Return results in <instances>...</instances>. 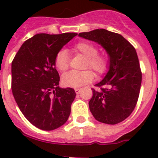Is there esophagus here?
<instances>
[{
    "instance_id": "34e87169",
    "label": "esophagus",
    "mask_w": 158,
    "mask_h": 158,
    "mask_svg": "<svg viewBox=\"0 0 158 158\" xmlns=\"http://www.w3.org/2000/svg\"><path fill=\"white\" fill-rule=\"evenodd\" d=\"M81 89H77V88L75 89V92H76L77 94H79L81 93Z\"/></svg>"
}]
</instances>
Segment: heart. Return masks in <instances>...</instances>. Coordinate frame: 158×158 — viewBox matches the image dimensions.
I'll return each mask as SVG.
<instances>
[{"label":"heart","mask_w":158,"mask_h":158,"mask_svg":"<svg viewBox=\"0 0 158 158\" xmlns=\"http://www.w3.org/2000/svg\"><path fill=\"white\" fill-rule=\"evenodd\" d=\"M72 51L85 58L84 69L90 68L98 75L105 73L110 66V56L106 52H98V47L89 41H81L75 44ZM54 65L57 69L65 72L69 69V62L66 51H60L54 58ZM94 73L91 69H85L81 72L70 71L62 76V83L66 87L77 88L93 81Z\"/></svg>","instance_id":"heart-1"}]
</instances>
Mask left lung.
<instances>
[{"label":"left lung","mask_w":158,"mask_h":158,"mask_svg":"<svg viewBox=\"0 0 158 158\" xmlns=\"http://www.w3.org/2000/svg\"><path fill=\"white\" fill-rule=\"evenodd\" d=\"M96 42L110 56L109 71L96 84L89 109L96 120L115 125L131 115L139 100L142 71L135 48L121 35L105 29L79 33Z\"/></svg>","instance_id":"1"}]
</instances>
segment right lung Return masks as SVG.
<instances>
[{"mask_svg":"<svg viewBox=\"0 0 158 158\" xmlns=\"http://www.w3.org/2000/svg\"><path fill=\"white\" fill-rule=\"evenodd\" d=\"M77 35L37 34L23 43L12 60V94L25 118L39 129H57L69 118L76 93L58 86L54 58Z\"/></svg>","mask_w":158,"mask_h":158,"instance_id":"add662e5","label":"right lung"}]
</instances>
